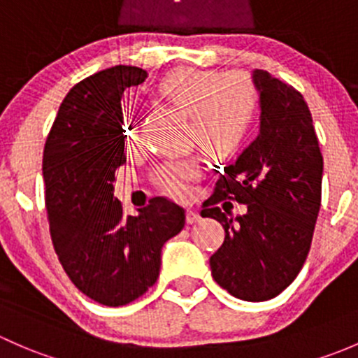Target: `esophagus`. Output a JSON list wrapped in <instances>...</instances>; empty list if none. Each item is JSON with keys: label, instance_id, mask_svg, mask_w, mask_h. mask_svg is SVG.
Wrapping results in <instances>:
<instances>
[{"label": "esophagus", "instance_id": "34e87169", "mask_svg": "<svg viewBox=\"0 0 358 358\" xmlns=\"http://www.w3.org/2000/svg\"><path fill=\"white\" fill-rule=\"evenodd\" d=\"M199 220H201L199 213L192 211V209H189V211H187V223H189V225H192V223H197Z\"/></svg>", "mask_w": 358, "mask_h": 358}]
</instances>
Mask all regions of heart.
<instances>
[{
    "label": "heart",
    "mask_w": 358,
    "mask_h": 358,
    "mask_svg": "<svg viewBox=\"0 0 358 358\" xmlns=\"http://www.w3.org/2000/svg\"><path fill=\"white\" fill-rule=\"evenodd\" d=\"M156 93L168 106L189 115L187 138L206 157H232L243 147L256 115V92L241 74H216L197 69H178L157 83ZM126 143L135 140V122L121 121ZM197 166L190 159L166 162L154 180L166 194L183 197L187 182L196 178Z\"/></svg>",
    "instance_id": "b5f03b06"
}]
</instances>
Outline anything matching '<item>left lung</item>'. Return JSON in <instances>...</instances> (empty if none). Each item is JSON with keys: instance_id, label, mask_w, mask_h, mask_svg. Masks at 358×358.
<instances>
[{"instance_id": "1", "label": "left lung", "mask_w": 358, "mask_h": 358, "mask_svg": "<svg viewBox=\"0 0 358 358\" xmlns=\"http://www.w3.org/2000/svg\"><path fill=\"white\" fill-rule=\"evenodd\" d=\"M259 93V135L234 164L223 168L202 218L225 229L209 258L211 275L244 301L275 298L301 270L320 209L324 161L312 114L298 90L255 69ZM246 203V215L227 217L216 203Z\"/></svg>"}]
</instances>
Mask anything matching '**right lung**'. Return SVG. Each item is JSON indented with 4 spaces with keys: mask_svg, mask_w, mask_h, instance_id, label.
I'll return each mask as SVG.
<instances>
[{
    "mask_svg": "<svg viewBox=\"0 0 358 358\" xmlns=\"http://www.w3.org/2000/svg\"><path fill=\"white\" fill-rule=\"evenodd\" d=\"M145 78L140 67L115 66L72 86L43 154L53 248L72 284L106 306L154 286L162 246L185 225L183 208L164 197L136 216L114 197V173L126 162L121 95Z\"/></svg>",
    "mask_w": 358,
    "mask_h": 358,
    "instance_id": "1",
    "label": "right lung"
}]
</instances>
